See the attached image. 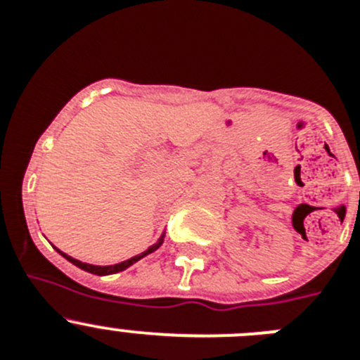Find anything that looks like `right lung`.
I'll return each instance as SVG.
<instances>
[{"label":"right lung","mask_w":360,"mask_h":360,"mask_svg":"<svg viewBox=\"0 0 360 360\" xmlns=\"http://www.w3.org/2000/svg\"><path fill=\"white\" fill-rule=\"evenodd\" d=\"M162 241H164V236H162L160 240L157 241V243L153 245V247H149L148 250H144V252H142V254H139V256H133L131 259H126V262L117 263V265H110V266H97V265H90V263H82V262H79V259H75V257H72V256H68V254L61 252V250H59V249H56V250L59 254H61L63 257H66V259H68L70 263H73V265L79 266V269L86 270V272H90V274L108 276V274H115V272H122V270H126V269H128V266H131L133 263H136V262H139V259H142V257H144V256H148V254L155 252V250H157L158 247H160V245H162Z\"/></svg>","instance_id":"add662e5"}]
</instances>
